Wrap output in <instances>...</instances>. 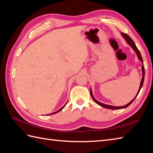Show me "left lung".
<instances>
[{"label": "left lung", "mask_w": 153, "mask_h": 153, "mask_svg": "<svg viewBox=\"0 0 153 153\" xmlns=\"http://www.w3.org/2000/svg\"><path fill=\"white\" fill-rule=\"evenodd\" d=\"M121 35L125 39L126 41L127 42V43H128L129 46H130L132 48L133 50H134L135 53L137 54V56L138 57V59L140 60L142 64H143V66H142V74H143V77H142V79L141 81V83H140V87H139V91L137 93V95H136L135 98L133 99L131 101L129 102L128 104H127L126 105H124V106H111V105H106V104H104V103H102V102H99L98 100H97L95 97H94L93 95V93H92V89H90V93H91V95L93 99L94 100V101H95L97 105H100V106L102 107H104V108H108V109H112V110H118V109H122V108H127V107L129 106V105H131V104L134 102V100L135 99L136 97H137V96L138 95V94L139 93V91H140V90L141 89V87L143 86V82H144V79H145V68H144V66H143V59H142V57H141V55L140 54V52H139V51L138 50V48H137V47H136V45L135 44V43L134 42V41H133L131 39V38L129 36V35H128L126 33H121Z\"/></svg>", "instance_id": "obj_1"}]
</instances>
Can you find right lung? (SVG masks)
Here are the masks:
<instances>
[{"instance_id": "obj_1", "label": "right lung", "mask_w": 153, "mask_h": 153, "mask_svg": "<svg viewBox=\"0 0 153 153\" xmlns=\"http://www.w3.org/2000/svg\"><path fill=\"white\" fill-rule=\"evenodd\" d=\"M66 104H67V102L66 103V104H65V105L62 106V108H60V109H59V110H57V111H56V112H53V113H51V114H48V115H51V114H56V113H57V112H60V111H61V110H62L64 108V106H66Z\"/></svg>"}]
</instances>
